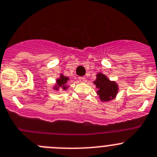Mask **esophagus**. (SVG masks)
<instances>
[{
    "instance_id": "esophagus-1",
    "label": "esophagus",
    "mask_w": 157,
    "mask_h": 157,
    "mask_svg": "<svg viewBox=\"0 0 157 157\" xmlns=\"http://www.w3.org/2000/svg\"><path fill=\"white\" fill-rule=\"evenodd\" d=\"M78 80H79L81 82H85L86 81V78H85V77H79V78H78Z\"/></svg>"
}]
</instances>
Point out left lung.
I'll return each mask as SVG.
<instances>
[{"instance_id":"left-lung-1","label":"left lung","mask_w":157,"mask_h":157,"mask_svg":"<svg viewBox=\"0 0 157 157\" xmlns=\"http://www.w3.org/2000/svg\"><path fill=\"white\" fill-rule=\"evenodd\" d=\"M94 84L98 89L97 94L101 101L108 102L116 98L119 90L118 85L115 82L110 81L106 75L102 73H98Z\"/></svg>"}]
</instances>
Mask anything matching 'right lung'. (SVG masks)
Returning a JSON list of instances; mask_svg holds the SVG:
<instances>
[{
    "label": "right lung",
    "mask_w": 157,
    "mask_h": 157,
    "mask_svg": "<svg viewBox=\"0 0 157 157\" xmlns=\"http://www.w3.org/2000/svg\"><path fill=\"white\" fill-rule=\"evenodd\" d=\"M68 80H69V78L68 77H66V76H64L62 74L60 75V78L56 80V85L54 87V89L57 91L59 89H63V90H67V89L68 88V86H66V83L68 82Z\"/></svg>",
    "instance_id": "1"
}]
</instances>
